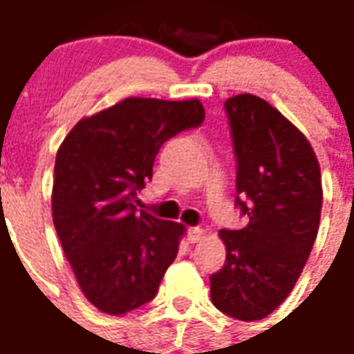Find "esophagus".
<instances>
[{
  "label": "esophagus",
  "mask_w": 354,
  "mask_h": 354,
  "mask_svg": "<svg viewBox=\"0 0 354 354\" xmlns=\"http://www.w3.org/2000/svg\"><path fill=\"white\" fill-rule=\"evenodd\" d=\"M202 237H204V230L195 226V228H189V234H187V239L191 243H198L202 241Z\"/></svg>",
  "instance_id": "34e87169"
}]
</instances>
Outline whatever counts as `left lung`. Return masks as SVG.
<instances>
[{
  "instance_id": "obj_1",
  "label": "left lung",
  "mask_w": 354,
  "mask_h": 354,
  "mask_svg": "<svg viewBox=\"0 0 354 354\" xmlns=\"http://www.w3.org/2000/svg\"><path fill=\"white\" fill-rule=\"evenodd\" d=\"M237 158L241 230H221L226 263L212 280L223 314L258 321L290 295L319 230L323 187L310 141L282 113L254 94L226 100Z\"/></svg>"
}]
</instances>
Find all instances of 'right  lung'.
Instances as JSON below:
<instances>
[{"instance_id":"obj_1","label":"right lung","mask_w":354,"mask_h":354,"mask_svg":"<svg viewBox=\"0 0 354 354\" xmlns=\"http://www.w3.org/2000/svg\"><path fill=\"white\" fill-rule=\"evenodd\" d=\"M201 100L131 96L83 117L55 158L51 215L83 295L109 315L152 301L185 226L137 209V191L171 137L201 126Z\"/></svg>"}]
</instances>
